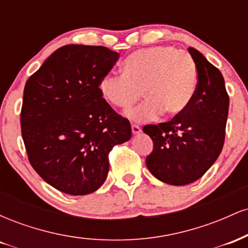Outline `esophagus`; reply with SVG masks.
I'll list each match as a JSON object with an SVG mask.
<instances>
[{
    "label": "esophagus",
    "instance_id": "obj_1",
    "mask_svg": "<svg viewBox=\"0 0 248 248\" xmlns=\"http://www.w3.org/2000/svg\"><path fill=\"white\" fill-rule=\"evenodd\" d=\"M132 133L134 135H139V134L141 133V128L139 126H135V124H133L132 126Z\"/></svg>",
    "mask_w": 248,
    "mask_h": 248
}]
</instances>
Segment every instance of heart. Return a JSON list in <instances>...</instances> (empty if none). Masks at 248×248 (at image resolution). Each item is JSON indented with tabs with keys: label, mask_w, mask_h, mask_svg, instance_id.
Returning <instances> with one entry per match:
<instances>
[{
	"label": "heart",
	"mask_w": 248,
	"mask_h": 248,
	"mask_svg": "<svg viewBox=\"0 0 248 248\" xmlns=\"http://www.w3.org/2000/svg\"><path fill=\"white\" fill-rule=\"evenodd\" d=\"M124 75L101 79L102 98L126 110L140 99L146 101L127 113L129 120H154L161 113L177 116L186 109L197 88V70L189 53L170 46H153L132 53L122 65Z\"/></svg>",
	"instance_id": "heart-1"
}]
</instances>
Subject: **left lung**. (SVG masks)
<instances>
[{
  "label": "left lung",
  "mask_w": 248,
  "mask_h": 248,
  "mask_svg": "<svg viewBox=\"0 0 248 248\" xmlns=\"http://www.w3.org/2000/svg\"><path fill=\"white\" fill-rule=\"evenodd\" d=\"M198 84L182 114L160 124H147L154 149L146 158L149 171L161 182L186 186L205 173L221 153L230 99L224 77L198 50L189 47Z\"/></svg>",
  "instance_id": "left-lung-1"
}]
</instances>
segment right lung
<instances>
[{
	"label": "right lung",
	"instance_id": "obj_1",
	"mask_svg": "<svg viewBox=\"0 0 248 248\" xmlns=\"http://www.w3.org/2000/svg\"><path fill=\"white\" fill-rule=\"evenodd\" d=\"M119 56L105 46L65 45L25 84V149L36 172L59 191H96L107 178L108 154L132 138L129 121L116 114L99 90Z\"/></svg>",
	"mask_w": 248,
	"mask_h": 248
}]
</instances>
